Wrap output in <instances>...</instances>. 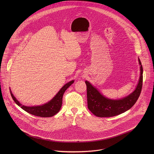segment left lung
I'll return each instance as SVG.
<instances>
[{
	"label": "left lung",
	"mask_w": 154,
	"mask_h": 154,
	"mask_svg": "<svg viewBox=\"0 0 154 154\" xmlns=\"http://www.w3.org/2000/svg\"><path fill=\"white\" fill-rule=\"evenodd\" d=\"M140 65V77L135 89L128 96L118 100L106 97L89 82L85 81L87 90L88 108L92 114L99 117L115 116L131 109L137 100L142 87L143 67L138 59Z\"/></svg>",
	"instance_id": "obj_1"
}]
</instances>
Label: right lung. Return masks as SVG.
I'll return each instance as SVG.
<instances>
[{"instance_id":"add662e5","label":"right lung","mask_w":154,"mask_h":154,"mask_svg":"<svg viewBox=\"0 0 154 154\" xmlns=\"http://www.w3.org/2000/svg\"><path fill=\"white\" fill-rule=\"evenodd\" d=\"M73 82L74 80H72L66 83L50 101L43 105L37 106H25L22 105L14 97L10 88L9 89L11 95L15 103L24 111L36 116L42 117H50L54 116L60 111L62 105L63 95L66 89Z\"/></svg>"}]
</instances>
